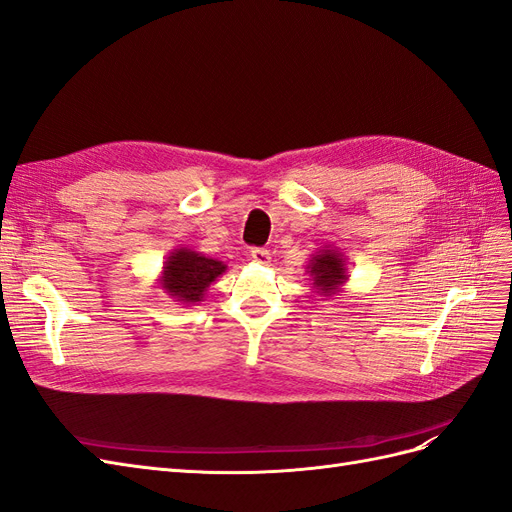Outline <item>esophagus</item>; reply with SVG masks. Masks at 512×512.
<instances>
[{"instance_id":"34e87169","label":"esophagus","mask_w":512,"mask_h":512,"mask_svg":"<svg viewBox=\"0 0 512 512\" xmlns=\"http://www.w3.org/2000/svg\"><path fill=\"white\" fill-rule=\"evenodd\" d=\"M250 256L254 262H258V265H267V262L271 260V254H269V250H265V247H254Z\"/></svg>"}]
</instances>
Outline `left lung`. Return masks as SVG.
<instances>
[{
  "label": "left lung",
  "instance_id": "obj_1",
  "mask_svg": "<svg viewBox=\"0 0 512 512\" xmlns=\"http://www.w3.org/2000/svg\"><path fill=\"white\" fill-rule=\"evenodd\" d=\"M305 273L309 275L314 292H318L320 297H335L348 282L346 258L339 252V247L333 245H324L322 250L312 254Z\"/></svg>",
  "mask_w": 512,
  "mask_h": 512
}]
</instances>
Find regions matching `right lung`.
<instances>
[{"instance_id":"obj_1","label":"right lung","mask_w":512,"mask_h":512,"mask_svg":"<svg viewBox=\"0 0 512 512\" xmlns=\"http://www.w3.org/2000/svg\"><path fill=\"white\" fill-rule=\"evenodd\" d=\"M222 273H226L222 260L198 254L190 247H175L164 260L158 284L173 301L181 305H196L205 301L209 286Z\"/></svg>"}]
</instances>
